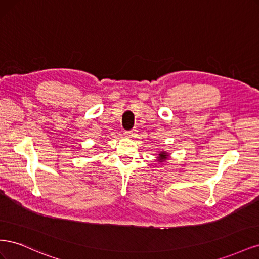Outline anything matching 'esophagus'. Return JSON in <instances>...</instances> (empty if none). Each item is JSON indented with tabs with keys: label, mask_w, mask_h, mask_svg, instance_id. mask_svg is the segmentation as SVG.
Returning a JSON list of instances; mask_svg holds the SVG:
<instances>
[{
	"label": "esophagus",
	"mask_w": 259,
	"mask_h": 259,
	"mask_svg": "<svg viewBox=\"0 0 259 259\" xmlns=\"http://www.w3.org/2000/svg\"><path fill=\"white\" fill-rule=\"evenodd\" d=\"M133 134H134V131H126V132H125V136H127V137L133 136Z\"/></svg>",
	"instance_id": "34e87169"
}]
</instances>
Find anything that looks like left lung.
Returning a JSON list of instances; mask_svg holds the SVG:
<instances>
[{"label": "left lung", "mask_w": 259, "mask_h": 259, "mask_svg": "<svg viewBox=\"0 0 259 259\" xmlns=\"http://www.w3.org/2000/svg\"><path fill=\"white\" fill-rule=\"evenodd\" d=\"M159 155H160V158H159L160 162H162V161H164V160H166V158H167V154H166L165 152H161Z\"/></svg>", "instance_id": "obj_1"}]
</instances>
